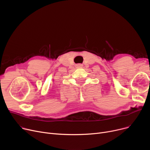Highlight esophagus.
<instances>
[{
  "label": "esophagus",
  "instance_id": "1",
  "mask_svg": "<svg viewBox=\"0 0 150 150\" xmlns=\"http://www.w3.org/2000/svg\"><path fill=\"white\" fill-rule=\"evenodd\" d=\"M83 65L81 64H76V68H80V67H82Z\"/></svg>",
  "mask_w": 150,
  "mask_h": 150
}]
</instances>
